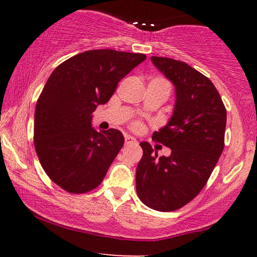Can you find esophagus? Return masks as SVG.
<instances>
[{
    "label": "esophagus",
    "instance_id": "esophagus-1",
    "mask_svg": "<svg viewBox=\"0 0 257 257\" xmlns=\"http://www.w3.org/2000/svg\"><path fill=\"white\" fill-rule=\"evenodd\" d=\"M137 143V140H136V138H133L132 136H128V135H126L125 136V144H136Z\"/></svg>",
    "mask_w": 257,
    "mask_h": 257
}]
</instances>
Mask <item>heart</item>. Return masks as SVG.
<instances>
[{
    "label": "heart",
    "mask_w": 257,
    "mask_h": 257,
    "mask_svg": "<svg viewBox=\"0 0 257 257\" xmlns=\"http://www.w3.org/2000/svg\"><path fill=\"white\" fill-rule=\"evenodd\" d=\"M138 126H139L138 122H136V124H135V127H138Z\"/></svg>",
    "instance_id": "1"
}]
</instances>
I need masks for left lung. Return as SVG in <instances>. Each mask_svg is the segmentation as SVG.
Instances as JSON below:
<instances>
[{"label":"left lung","instance_id":"obj_1","mask_svg":"<svg viewBox=\"0 0 257 257\" xmlns=\"http://www.w3.org/2000/svg\"><path fill=\"white\" fill-rule=\"evenodd\" d=\"M151 61L175 87L173 114L152 136L172 152L158 158L149 143H140L136 187L144 205L172 212L192 201L208 181L224 147L227 111L216 87L198 70L167 57Z\"/></svg>","mask_w":257,"mask_h":257}]
</instances>
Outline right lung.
Returning <instances> with one entry per match:
<instances>
[{
    "mask_svg": "<svg viewBox=\"0 0 257 257\" xmlns=\"http://www.w3.org/2000/svg\"><path fill=\"white\" fill-rule=\"evenodd\" d=\"M145 59L144 54L89 50L49 77L35 110L34 145L45 173L64 191L82 194L101 184L124 136L114 128L98 132L91 126L92 113Z\"/></svg>",
    "mask_w": 257,
    "mask_h": 257,
    "instance_id": "obj_1",
    "label": "right lung"
}]
</instances>
